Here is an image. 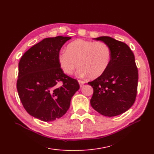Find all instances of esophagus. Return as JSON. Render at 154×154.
Returning <instances> with one entry per match:
<instances>
[{"label": "esophagus", "mask_w": 154, "mask_h": 154, "mask_svg": "<svg viewBox=\"0 0 154 154\" xmlns=\"http://www.w3.org/2000/svg\"><path fill=\"white\" fill-rule=\"evenodd\" d=\"M78 82H79V85H80V86H82V85H83L85 83V81H80V80H79V81H78Z\"/></svg>", "instance_id": "34e87169"}]
</instances>
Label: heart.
<instances>
[{
    "mask_svg": "<svg viewBox=\"0 0 154 154\" xmlns=\"http://www.w3.org/2000/svg\"><path fill=\"white\" fill-rule=\"evenodd\" d=\"M59 66L66 75H71L79 66L81 77L95 79L107 70L112 60V51L104 42L76 39L61 49L57 55Z\"/></svg>",
    "mask_w": 154,
    "mask_h": 154,
    "instance_id": "1",
    "label": "heart"
}]
</instances>
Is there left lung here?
Segmentation results:
<instances>
[{"label": "left lung", "instance_id": "obj_1", "mask_svg": "<svg viewBox=\"0 0 154 154\" xmlns=\"http://www.w3.org/2000/svg\"><path fill=\"white\" fill-rule=\"evenodd\" d=\"M94 39L103 42L110 47L112 60L102 75L88 82L94 89L90 104L102 115L118 116L131 108L135 101L138 69L135 56L124 42L109 36Z\"/></svg>", "mask_w": 154, "mask_h": 154}]
</instances>
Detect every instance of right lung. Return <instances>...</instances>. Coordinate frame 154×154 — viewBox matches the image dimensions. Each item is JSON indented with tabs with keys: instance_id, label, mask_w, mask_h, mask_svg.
<instances>
[{
	"instance_id": "obj_1",
	"label": "right lung",
	"mask_w": 154,
	"mask_h": 154,
	"mask_svg": "<svg viewBox=\"0 0 154 154\" xmlns=\"http://www.w3.org/2000/svg\"><path fill=\"white\" fill-rule=\"evenodd\" d=\"M71 37L47 38L33 45L19 62L17 89L25 109L43 122L65 115L72 97L79 89L76 79L64 73L57 55Z\"/></svg>"
}]
</instances>
